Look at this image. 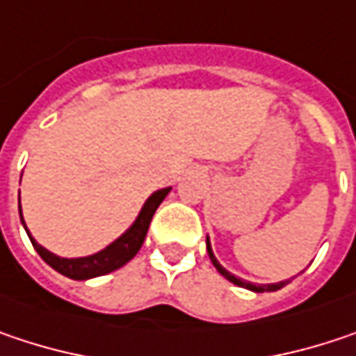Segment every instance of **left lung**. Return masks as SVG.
<instances>
[{"mask_svg":"<svg viewBox=\"0 0 356 356\" xmlns=\"http://www.w3.org/2000/svg\"><path fill=\"white\" fill-rule=\"evenodd\" d=\"M206 244H208V254H210L211 263H213V267L220 271V273L224 275L228 281H232L234 285H241V287H244V289H250V291H277V289H281V287H285L287 285V281H281V283H273V285H254V283H248V281H243V279H238V277H234L232 273H228L218 261H216V257H213V252H211V246H210V241H206Z\"/></svg>","mask_w":356,"mask_h":356,"instance_id":"obj_1","label":"left lung"}]
</instances>
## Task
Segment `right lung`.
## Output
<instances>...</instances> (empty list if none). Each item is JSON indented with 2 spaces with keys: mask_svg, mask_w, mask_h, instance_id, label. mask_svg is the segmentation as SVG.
<instances>
[{
  "mask_svg": "<svg viewBox=\"0 0 356 356\" xmlns=\"http://www.w3.org/2000/svg\"><path fill=\"white\" fill-rule=\"evenodd\" d=\"M171 189H161V191H154L148 200H146L145 208L140 210L136 222L130 226V230L126 234H122L115 243H112L108 248H104L102 252L97 254H91V257H83V259H63V257H56L49 252L44 246L36 243L30 232V241H32V246L36 248V252L44 259V263H49L50 267L54 271H58L60 275L69 277V279H77V281H83V279H91V277H99V275L112 273L115 269L124 267L130 259H134V254L140 250V246L145 243L146 232H148V226H150V220L154 216L156 208L161 206V202L167 197ZM19 218H22V208H19ZM24 222V220H22ZM26 228V226H24Z\"/></svg>",
  "mask_w": 356,
  "mask_h": 356,
  "instance_id": "obj_1",
  "label": "right lung"
}]
</instances>
